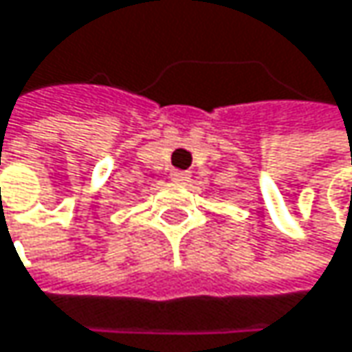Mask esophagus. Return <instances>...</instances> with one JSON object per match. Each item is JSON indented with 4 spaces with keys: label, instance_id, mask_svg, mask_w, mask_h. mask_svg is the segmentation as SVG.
Instances as JSON below:
<instances>
[{
    "label": "esophagus",
    "instance_id": "esophagus-1",
    "mask_svg": "<svg viewBox=\"0 0 352 352\" xmlns=\"http://www.w3.org/2000/svg\"><path fill=\"white\" fill-rule=\"evenodd\" d=\"M171 179H173L175 183H187V181L191 179V173H187V171H173V173H171Z\"/></svg>",
    "mask_w": 352,
    "mask_h": 352
}]
</instances>
